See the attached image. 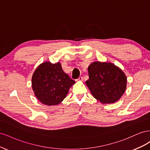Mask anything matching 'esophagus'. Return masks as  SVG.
I'll return each mask as SVG.
<instances>
[{
  "label": "esophagus",
  "mask_w": 150,
  "mask_h": 150,
  "mask_svg": "<svg viewBox=\"0 0 150 150\" xmlns=\"http://www.w3.org/2000/svg\"><path fill=\"white\" fill-rule=\"evenodd\" d=\"M77 81H83V78L82 76H80L79 78L77 79Z\"/></svg>",
  "instance_id": "34e87169"
}]
</instances>
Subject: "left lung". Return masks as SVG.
<instances>
[{
	"label": "left lung",
	"instance_id": "1",
	"mask_svg": "<svg viewBox=\"0 0 150 150\" xmlns=\"http://www.w3.org/2000/svg\"><path fill=\"white\" fill-rule=\"evenodd\" d=\"M89 79L86 81L94 98L103 104L118 101L126 88L124 72L111 62L95 61L88 67Z\"/></svg>",
	"mask_w": 150,
	"mask_h": 150
}]
</instances>
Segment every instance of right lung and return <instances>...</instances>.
Returning a JSON list of instances; mask_svg holds the SVG:
<instances>
[{"mask_svg": "<svg viewBox=\"0 0 150 150\" xmlns=\"http://www.w3.org/2000/svg\"><path fill=\"white\" fill-rule=\"evenodd\" d=\"M75 81L63 71L59 62L40 64L32 78V88L38 100L48 106L61 103Z\"/></svg>", "mask_w": 150, "mask_h": 150, "instance_id": "1", "label": "right lung"}]
</instances>
